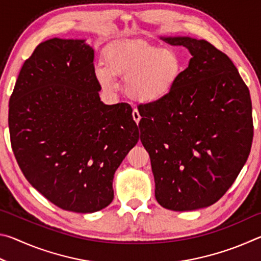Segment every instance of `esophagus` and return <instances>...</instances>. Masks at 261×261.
Segmentation results:
<instances>
[{"label":"esophagus","instance_id":"esophagus-1","mask_svg":"<svg viewBox=\"0 0 261 261\" xmlns=\"http://www.w3.org/2000/svg\"><path fill=\"white\" fill-rule=\"evenodd\" d=\"M132 117H134V121L137 123V124H138L139 123V121H140V114H139V112L137 109H134L132 110Z\"/></svg>","mask_w":261,"mask_h":261}]
</instances>
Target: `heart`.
<instances>
[{
	"instance_id": "1",
	"label": "heart",
	"mask_w": 261,
	"mask_h": 261,
	"mask_svg": "<svg viewBox=\"0 0 261 261\" xmlns=\"http://www.w3.org/2000/svg\"><path fill=\"white\" fill-rule=\"evenodd\" d=\"M183 70V62L174 49L147 45H123L106 56V67L98 65L95 74L106 90H116L114 78L126 81L131 98L154 102L170 93Z\"/></svg>"
}]
</instances>
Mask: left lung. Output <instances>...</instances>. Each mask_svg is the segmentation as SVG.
I'll return each mask as SVG.
<instances>
[{
    "label": "left lung",
    "mask_w": 261,
    "mask_h": 261,
    "mask_svg": "<svg viewBox=\"0 0 261 261\" xmlns=\"http://www.w3.org/2000/svg\"><path fill=\"white\" fill-rule=\"evenodd\" d=\"M192 59L170 93L139 105L140 140L151 158L159 204L204 208L235 182L253 139L249 88L229 57L206 40L161 38Z\"/></svg>",
    "instance_id": "obj_1"
}]
</instances>
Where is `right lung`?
Instances as JSON below:
<instances>
[{
  "mask_svg": "<svg viewBox=\"0 0 261 261\" xmlns=\"http://www.w3.org/2000/svg\"><path fill=\"white\" fill-rule=\"evenodd\" d=\"M85 40L38 45L9 100L11 147L26 179L62 210L93 213L114 199L113 178L138 143L127 103L105 105Z\"/></svg>",
  "mask_w": 261,
  "mask_h": 261,
  "instance_id": "1",
  "label": "right lung"
}]
</instances>
